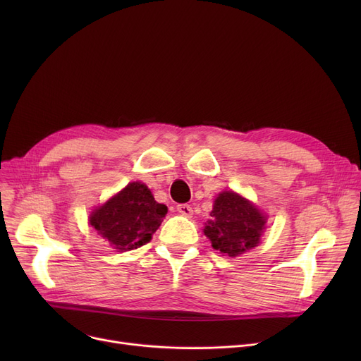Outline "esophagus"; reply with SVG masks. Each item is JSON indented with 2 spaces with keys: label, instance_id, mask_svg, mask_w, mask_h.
Returning a JSON list of instances; mask_svg holds the SVG:
<instances>
[{
  "label": "esophagus",
  "instance_id": "obj_1",
  "mask_svg": "<svg viewBox=\"0 0 361 361\" xmlns=\"http://www.w3.org/2000/svg\"><path fill=\"white\" fill-rule=\"evenodd\" d=\"M177 212L183 216H192L193 215V209L190 204L187 203H181V204H177Z\"/></svg>",
  "mask_w": 361,
  "mask_h": 361
}]
</instances>
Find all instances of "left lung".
I'll list each match as a JSON object with an SVG mask.
<instances>
[{
	"instance_id": "obj_1",
	"label": "left lung",
	"mask_w": 361,
	"mask_h": 361,
	"mask_svg": "<svg viewBox=\"0 0 361 361\" xmlns=\"http://www.w3.org/2000/svg\"><path fill=\"white\" fill-rule=\"evenodd\" d=\"M264 225L267 215L250 200L234 192H222L215 199L211 219L204 224L203 233L215 250L235 257L256 247Z\"/></svg>"
}]
</instances>
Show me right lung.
<instances>
[{"label": "right lung", "instance_id": "add662e5", "mask_svg": "<svg viewBox=\"0 0 361 361\" xmlns=\"http://www.w3.org/2000/svg\"><path fill=\"white\" fill-rule=\"evenodd\" d=\"M168 207L158 203L143 183H128L120 193L97 207L90 225L117 252L135 250L150 241Z\"/></svg>", "mask_w": 361, "mask_h": 361}]
</instances>
